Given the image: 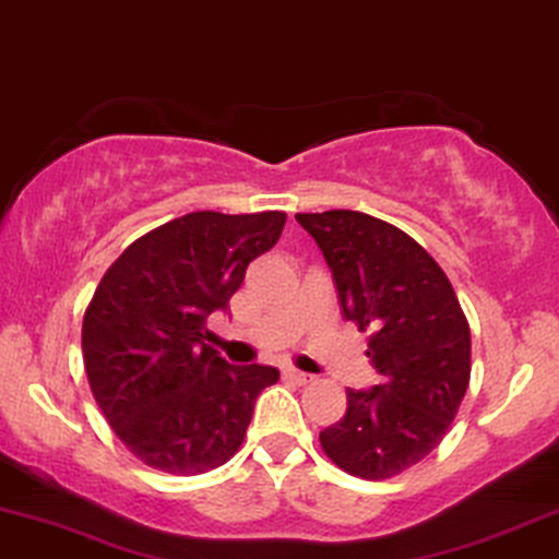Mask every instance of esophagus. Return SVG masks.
<instances>
[{
	"label": "esophagus",
	"mask_w": 559,
	"mask_h": 559,
	"mask_svg": "<svg viewBox=\"0 0 559 559\" xmlns=\"http://www.w3.org/2000/svg\"><path fill=\"white\" fill-rule=\"evenodd\" d=\"M284 378H288V381H294V383H299V385L314 383V376L304 373V370H296V368H286L284 370Z\"/></svg>",
	"instance_id": "esophagus-1"
}]
</instances>
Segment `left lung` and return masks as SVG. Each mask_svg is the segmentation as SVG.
Returning a JSON list of instances; mask_svg holds the SVG:
<instances>
[{
    "instance_id": "obj_1",
    "label": "left lung",
    "mask_w": 559,
    "mask_h": 559,
    "mask_svg": "<svg viewBox=\"0 0 559 559\" xmlns=\"http://www.w3.org/2000/svg\"><path fill=\"white\" fill-rule=\"evenodd\" d=\"M332 267L342 314L370 332L381 383L347 389V412L319 431L349 475L385 480L448 435L471 383V326L450 278L414 237L362 212L296 214Z\"/></svg>"
}]
</instances>
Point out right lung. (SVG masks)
Masks as SVG:
<instances>
[{
  "mask_svg": "<svg viewBox=\"0 0 559 559\" xmlns=\"http://www.w3.org/2000/svg\"><path fill=\"white\" fill-rule=\"evenodd\" d=\"M284 212H191L155 227L96 286L81 326L88 385L104 419L140 463L199 475L240 450L271 366H229L206 345L258 255L284 233Z\"/></svg>",
  "mask_w": 559,
  "mask_h": 559,
  "instance_id": "obj_1",
  "label": "right lung"
}]
</instances>
